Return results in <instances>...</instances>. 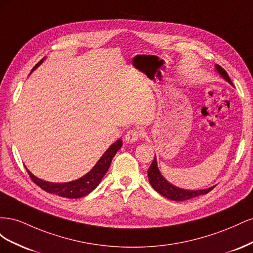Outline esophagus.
I'll return each instance as SVG.
<instances>
[{"label":"esophagus","mask_w":253,"mask_h":253,"mask_svg":"<svg viewBox=\"0 0 253 253\" xmlns=\"http://www.w3.org/2000/svg\"><path fill=\"white\" fill-rule=\"evenodd\" d=\"M140 136H141V132L139 131V129L132 128V129H128V131L126 132V134L125 136V139L127 142H135L140 138Z\"/></svg>","instance_id":"34e87169"}]
</instances>
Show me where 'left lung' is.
<instances>
[{
  "instance_id": "obj_1",
  "label": "left lung",
  "mask_w": 253,
  "mask_h": 253,
  "mask_svg": "<svg viewBox=\"0 0 253 253\" xmlns=\"http://www.w3.org/2000/svg\"><path fill=\"white\" fill-rule=\"evenodd\" d=\"M215 68L221 77H223L227 82L230 83L231 85H233L232 81L230 80V78H229L227 72L224 70L223 67L216 64ZM148 176H149V181L151 183V186L153 187V189L157 191L160 195L169 198V200H171V201H176V202L187 201V200H190V198L207 194L208 192H210V191L214 187H215L214 186V187H210L208 189H204V190H185V189L173 186L172 183H170L167 179H165L162 173L159 172L158 167H157L156 156L154 157V160H153V163L151 164V166L149 168Z\"/></svg>"
}]
</instances>
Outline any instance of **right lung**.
Returning a JSON list of instances; mask_svg holds the SVG:
<instances>
[{
    "label": "right lung",
    "instance_id": "right-lung-1",
    "mask_svg": "<svg viewBox=\"0 0 253 253\" xmlns=\"http://www.w3.org/2000/svg\"><path fill=\"white\" fill-rule=\"evenodd\" d=\"M44 59L45 58H43L40 62L33 68V71L36 70V68L43 62ZM121 147H122V140L118 139L104 152V154L101 156L100 159L98 160V163L95 165L93 169L84 176H82L81 178H78L73 181L59 182V183L48 182L36 177V176L30 172L27 168L26 170L30 176V178L33 179V181L36 183V185L39 186L44 191H46V192L57 194L61 197H66V198H80L90 193L91 191H93L99 183H100L103 176L109 170L113 157Z\"/></svg>",
    "mask_w": 253,
    "mask_h": 253
}]
</instances>
